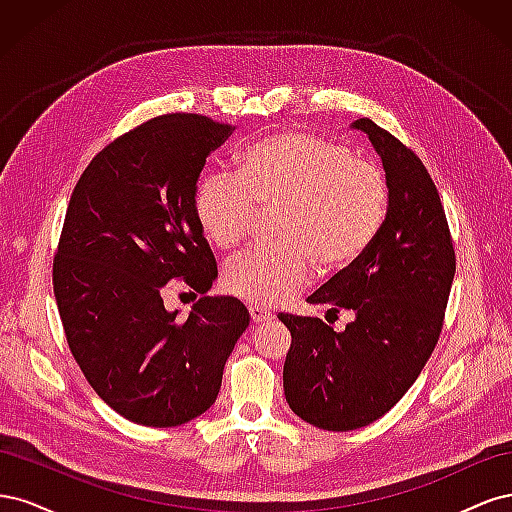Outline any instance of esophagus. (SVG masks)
I'll list each match as a JSON object with an SVG mask.
<instances>
[{
  "instance_id": "1",
  "label": "esophagus",
  "mask_w": 512,
  "mask_h": 512,
  "mask_svg": "<svg viewBox=\"0 0 512 512\" xmlns=\"http://www.w3.org/2000/svg\"><path fill=\"white\" fill-rule=\"evenodd\" d=\"M250 318H252V322L254 324H262V322H267V320H271L273 318V314L269 312V309H265L262 305H256V303H252L250 307Z\"/></svg>"
}]
</instances>
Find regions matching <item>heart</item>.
I'll return each mask as SVG.
<instances>
[{"mask_svg": "<svg viewBox=\"0 0 512 512\" xmlns=\"http://www.w3.org/2000/svg\"><path fill=\"white\" fill-rule=\"evenodd\" d=\"M271 213L273 243L232 258L224 286L241 299L280 305L314 269H348L376 241L389 211L382 170L312 132L262 136L237 153L232 175H205L194 190L196 222L222 252L237 247L256 209Z\"/></svg>", "mask_w": 512, "mask_h": 512, "instance_id": "heart-1", "label": "heart"}]
</instances>
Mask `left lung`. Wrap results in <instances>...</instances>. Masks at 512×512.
<instances>
[{
  "mask_svg": "<svg viewBox=\"0 0 512 512\" xmlns=\"http://www.w3.org/2000/svg\"><path fill=\"white\" fill-rule=\"evenodd\" d=\"M380 153L389 211L369 250L307 303L354 316L342 333L320 318L280 314L290 335L284 393L292 412L327 431L378 421L436 348L455 277V247L436 183L416 153L369 117L354 121Z\"/></svg>",
  "mask_w": 512,
  "mask_h": 512,
  "instance_id": "8db88e82",
  "label": "left lung"
}]
</instances>
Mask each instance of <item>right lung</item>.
<instances>
[{"mask_svg": "<svg viewBox=\"0 0 512 512\" xmlns=\"http://www.w3.org/2000/svg\"><path fill=\"white\" fill-rule=\"evenodd\" d=\"M230 123L153 117L108 143L76 181L53 258V290L74 361L104 404L147 427L207 412L250 314L235 297L166 312L179 284L205 294L218 265L194 213L207 156Z\"/></svg>", "mask_w": 512, "mask_h": 512, "instance_id": "right-lung-1", "label": "right lung"}]
</instances>
